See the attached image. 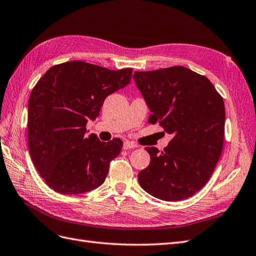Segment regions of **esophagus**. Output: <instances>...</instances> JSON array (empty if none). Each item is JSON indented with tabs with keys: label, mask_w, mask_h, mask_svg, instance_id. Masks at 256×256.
<instances>
[{
	"label": "esophagus",
	"mask_w": 256,
	"mask_h": 256,
	"mask_svg": "<svg viewBox=\"0 0 256 256\" xmlns=\"http://www.w3.org/2000/svg\"><path fill=\"white\" fill-rule=\"evenodd\" d=\"M136 147H137V144L135 142H133L126 140V142H124V144H123V149H126V150L136 148Z\"/></svg>",
	"instance_id": "obj_1"
}]
</instances>
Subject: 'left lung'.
<instances>
[{
  "instance_id": "1",
  "label": "left lung",
  "mask_w": 256,
  "mask_h": 256,
  "mask_svg": "<svg viewBox=\"0 0 256 256\" xmlns=\"http://www.w3.org/2000/svg\"><path fill=\"white\" fill-rule=\"evenodd\" d=\"M135 84L151 114L174 137L163 151L146 147L150 164L138 174L140 186L158 200L193 196L205 186L221 156L224 100L210 80L184 66L135 72Z\"/></svg>"
}]
</instances>
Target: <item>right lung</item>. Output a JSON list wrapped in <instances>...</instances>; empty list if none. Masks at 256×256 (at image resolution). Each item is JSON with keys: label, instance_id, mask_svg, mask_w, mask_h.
I'll return each instance as SVG.
<instances>
[{"label": "right lung", "instance_id": "add662e5", "mask_svg": "<svg viewBox=\"0 0 256 256\" xmlns=\"http://www.w3.org/2000/svg\"><path fill=\"white\" fill-rule=\"evenodd\" d=\"M133 68L112 70L84 61L54 65L28 98V144L36 170L54 191L82 194L105 181L119 156L120 138L104 142L86 135L109 94L128 86Z\"/></svg>", "mask_w": 256, "mask_h": 256}]
</instances>
